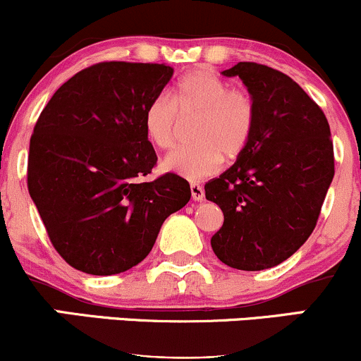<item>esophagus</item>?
I'll use <instances>...</instances> for the list:
<instances>
[{"label":"esophagus","instance_id":"34e87169","mask_svg":"<svg viewBox=\"0 0 361 361\" xmlns=\"http://www.w3.org/2000/svg\"><path fill=\"white\" fill-rule=\"evenodd\" d=\"M190 192H192V198H193V200L202 202V200H204V198H205L204 188H202V186L198 185V183H192V185H190Z\"/></svg>","mask_w":361,"mask_h":361}]
</instances>
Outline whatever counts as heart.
I'll list each match as a JSON object with an SVG mask.
<instances>
[{"mask_svg":"<svg viewBox=\"0 0 361 361\" xmlns=\"http://www.w3.org/2000/svg\"><path fill=\"white\" fill-rule=\"evenodd\" d=\"M195 144L178 147L163 159L169 173L198 180L215 175L222 157L233 161L250 146L255 135L258 106L246 88L231 86L212 71H193L171 90V100L156 97L144 111V132L159 149L176 142L181 118L195 117Z\"/></svg>","mask_w":361,"mask_h":361,"instance_id":"b5f03b06","label":"heart"}]
</instances>
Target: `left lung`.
Segmentation results:
<instances>
[{
  "label": "left lung",
  "instance_id": "left-lung-1",
  "mask_svg": "<svg viewBox=\"0 0 361 361\" xmlns=\"http://www.w3.org/2000/svg\"><path fill=\"white\" fill-rule=\"evenodd\" d=\"M258 106L255 135L229 169L205 185L224 224L210 239L222 263L259 271L280 264L309 239L334 176L329 123L317 103L287 74L238 62Z\"/></svg>",
  "mask_w": 361,
  "mask_h": 361
}]
</instances>
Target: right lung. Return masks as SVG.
I'll return each instance as SVG.
<instances>
[{
    "mask_svg": "<svg viewBox=\"0 0 361 361\" xmlns=\"http://www.w3.org/2000/svg\"><path fill=\"white\" fill-rule=\"evenodd\" d=\"M171 76L164 64L100 62L66 81L37 120L28 193L52 246L76 270H130L192 197L173 173L140 183L157 161L144 111Z\"/></svg>",
    "mask_w": 361,
    "mask_h": 361,
    "instance_id": "obj_1",
    "label": "right lung"
}]
</instances>
